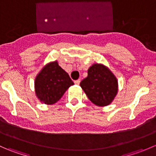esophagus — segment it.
<instances>
[{
  "instance_id": "obj_1",
  "label": "esophagus",
  "mask_w": 156,
  "mask_h": 156,
  "mask_svg": "<svg viewBox=\"0 0 156 156\" xmlns=\"http://www.w3.org/2000/svg\"><path fill=\"white\" fill-rule=\"evenodd\" d=\"M74 82H75V84H80V82H81V80H80V79L75 80V81H74Z\"/></svg>"
}]
</instances>
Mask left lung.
Segmentation results:
<instances>
[{"instance_id": "1", "label": "left lung", "mask_w": 156, "mask_h": 156, "mask_svg": "<svg viewBox=\"0 0 156 156\" xmlns=\"http://www.w3.org/2000/svg\"><path fill=\"white\" fill-rule=\"evenodd\" d=\"M89 100L99 106L112 103L118 92V81L106 67L94 64L87 71V77L80 83Z\"/></svg>"}]
</instances>
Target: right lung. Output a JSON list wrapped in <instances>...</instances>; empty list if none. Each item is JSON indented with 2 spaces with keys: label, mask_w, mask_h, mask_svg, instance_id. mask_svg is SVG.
Wrapping results in <instances>:
<instances>
[{
  "label": "right lung",
  "mask_w": 156,
  "mask_h": 156,
  "mask_svg": "<svg viewBox=\"0 0 156 156\" xmlns=\"http://www.w3.org/2000/svg\"><path fill=\"white\" fill-rule=\"evenodd\" d=\"M73 84L68 73L55 61L47 65L36 77V96L45 104H53Z\"/></svg>",
  "instance_id": "right-lung-1"
}]
</instances>
